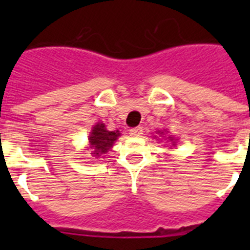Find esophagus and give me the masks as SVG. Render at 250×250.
<instances>
[{
    "mask_svg": "<svg viewBox=\"0 0 250 250\" xmlns=\"http://www.w3.org/2000/svg\"><path fill=\"white\" fill-rule=\"evenodd\" d=\"M141 134H143V127H141V126L134 127V129L130 130V135L135 136V138H138V136H141Z\"/></svg>",
    "mask_w": 250,
    "mask_h": 250,
    "instance_id": "esophagus-1",
    "label": "esophagus"
}]
</instances>
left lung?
I'll use <instances>...</instances> for the list:
<instances>
[{
	"label": "left lung",
	"mask_w": 250,
	"mask_h": 250,
	"mask_svg": "<svg viewBox=\"0 0 250 250\" xmlns=\"http://www.w3.org/2000/svg\"><path fill=\"white\" fill-rule=\"evenodd\" d=\"M159 135H164V131H159ZM169 140L173 143V145H175L174 144V140H175V139H174L173 136H169Z\"/></svg>",
	"instance_id": "8db88e82"
}]
</instances>
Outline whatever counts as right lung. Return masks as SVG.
I'll use <instances>...</instances> for the list:
<instances>
[{"label": "right lung", "instance_id": "add662e5", "mask_svg": "<svg viewBox=\"0 0 250 250\" xmlns=\"http://www.w3.org/2000/svg\"><path fill=\"white\" fill-rule=\"evenodd\" d=\"M119 136H120L119 130L109 131L106 129L105 124L98 123L96 125H94L89 136L90 149H92L91 155L96 159L103 158L105 154L110 151Z\"/></svg>", "mask_w": 250, "mask_h": 250}]
</instances>
